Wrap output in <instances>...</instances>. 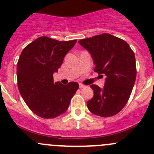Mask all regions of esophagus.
Masks as SVG:
<instances>
[{
  "label": "esophagus",
  "mask_w": 154,
  "mask_h": 154,
  "mask_svg": "<svg viewBox=\"0 0 154 154\" xmlns=\"http://www.w3.org/2000/svg\"><path fill=\"white\" fill-rule=\"evenodd\" d=\"M79 86H80V88H84L85 86V85H83V84H82V83H80V84H79Z\"/></svg>",
  "instance_id": "1"
}]
</instances>
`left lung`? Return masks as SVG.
Masks as SVG:
<instances>
[{
    "label": "left lung",
    "mask_w": 154,
    "mask_h": 154,
    "mask_svg": "<svg viewBox=\"0 0 154 154\" xmlns=\"http://www.w3.org/2000/svg\"><path fill=\"white\" fill-rule=\"evenodd\" d=\"M79 43L91 54L94 71L106 76L103 88L90 86L94 96L87 101L88 109L101 117L118 114L128 101L136 81L134 52L125 40L109 33L80 39Z\"/></svg>",
    "instance_id": "1"
}]
</instances>
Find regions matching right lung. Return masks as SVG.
I'll list each match as a JSON object with an SVG mask.
<instances>
[{"instance_id":"add662e5","label":"right lung","mask_w":154,"mask_h":154,"mask_svg":"<svg viewBox=\"0 0 154 154\" xmlns=\"http://www.w3.org/2000/svg\"><path fill=\"white\" fill-rule=\"evenodd\" d=\"M77 40L58 41L41 36L23 49L17 63L18 88L32 112L42 119H54L66 112L79 88L76 82L63 85L53 74Z\"/></svg>"}]
</instances>
